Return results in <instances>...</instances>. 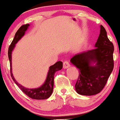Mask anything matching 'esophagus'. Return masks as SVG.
I'll use <instances>...</instances> for the list:
<instances>
[{"label":"esophagus","instance_id":"esophagus-1","mask_svg":"<svg viewBox=\"0 0 120 120\" xmlns=\"http://www.w3.org/2000/svg\"><path fill=\"white\" fill-rule=\"evenodd\" d=\"M70 67V64L68 61H65L63 63V68L64 69L68 68V67Z\"/></svg>","mask_w":120,"mask_h":120}]
</instances>
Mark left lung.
I'll list each match as a JSON object with an SVG mask.
<instances>
[{"label": "left lung", "mask_w": 120, "mask_h": 120, "mask_svg": "<svg viewBox=\"0 0 120 120\" xmlns=\"http://www.w3.org/2000/svg\"><path fill=\"white\" fill-rule=\"evenodd\" d=\"M95 47L94 49L75 55L71 59L79 72L75 91L82 95L99 93L113 69L114 46L102 25H100L99 36ZM93 62L96 63L95 66L90 65Z\"/></svg>", "instance_id": "obj_1"}]
</instances>
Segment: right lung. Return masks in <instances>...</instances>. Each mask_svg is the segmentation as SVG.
<instances>
[{
	"instance_id": "right-lung-1",
	"label": "right lung",
	"mask_w": 120,
	"mask_h": 120,
	"mask_svg": "<svg viewBox=\"0 0 120 120\" xmlns=\"http://www.w3.org/2000/svg\"><path fill=\"white\" fill-rule=\"evenodd\" d=\"M29 26V24L23 25L19 29V30L15 34V37L11 44L8 48V55L9 63H10L11 75L12 79L22 90V91L30 98L36 100L46 99L51 95L52 92H53L55 73L56 71L61 70L63 68V63L61 61H59L56 62L55 64L49 67L46 81L42 86H41L40 87L37 88V89H29L23 87L16 81V79L13 77V74L12 73V52L15 47V45L22 38V37L24 36L26 30H27Z\"/></svg>"
}]
</instances>
